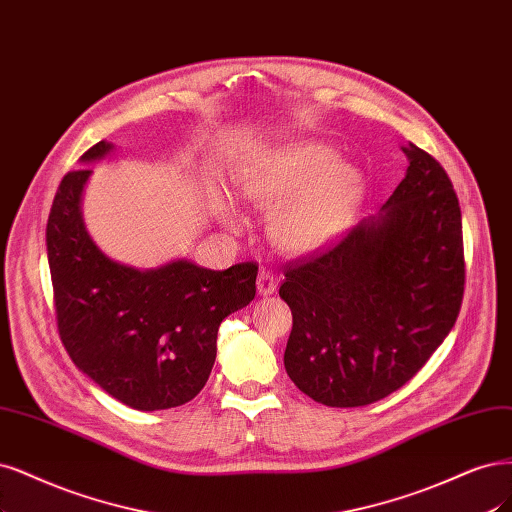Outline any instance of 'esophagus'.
I'll use <instances>...</instances> for the list:
<instances>
[{
    "mask_svg": "<svg viewBox=\"0 0 512 512\" xmlns=\"http://www.w3.org/2000/svg\"><path fill=\"white\" fill-rule=\"evenodd\" d=\"M256 288H258V294L260 296H271L277 292V279L271 271L262 269L260 275H258V281H256Z\"/></svg>",
    "mask_w": 512,
    "mask_h": 512,
    "instance_id": "esophagus-1",
    "label": "esophagus"
}]
</instances>
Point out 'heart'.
Segmentation results:
<instances>
[{"label":"heart","mask_w":512,"mask_h":512,"mask_svg":"<svg viewBox=\"0 0 512 512\" xmlns=\"http://www.w3.org/2000/svg\"><path fill=\"white\" fill-rule=\"evenodd\" d=\"M360 167L339 161V152L322 142H298L264 154L239 175L241 199L271 216L269 233L279 250L313 254L345 235L364 199ZM216 214L237 226L231 203L218 201Z\"/></svg>","instance_id":"b5f03b06"}]
</instances>
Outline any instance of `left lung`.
Here are the masks:
<instances>
[{"label": "left lung", "mask_w": 512, "mask_h": 512, "mask_svg": "<svg viewBox=\"0 0 512 512\" xmlns=\"http://www.w3.org/2000/svg\"><path fill=\"white\" fill-rule=\"evenodd\" d=\"M407 175L377 216L320 256L294 262L286 373L326 407L396 392L451 332L464 296L462 211L436 158L402 146Z\"/></svg>", "instance_id": "obj_1"}]
</instances>
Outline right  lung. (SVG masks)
<instances>
[{
	"mask_svg": "<svg viewBox=\"0 0 512 512\" xmlns=\"http://www.w3.org/2000/svg\"><path fill=\"white\" fill-rule=\"evenodd\" d=\"M99 142L82 154L110 156ZM91 169L69 171L52 201L46 248L57 326L69 358L103 392L137 411H161L195 398L216 362L224 317L256 296V262L226 271L186 258L135 269L105 256L88 235L82 197Z\"/></svg>",
	"mask_w": 512,
	"mask_h": 512,
	"instance_id": "right-lung-1",
	"label": "right lung"
}]
</instances>
